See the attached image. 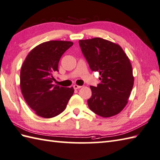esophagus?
<instances>
[{"label":"esophagus","instance_id":"obj_1","mask_svg":"<svg viewBox=\"0 0 160 160\" xmlns=\"http://www.w3.org/2000/svg\"><path fill=\"white\" fill-rule=\"evenodd\" d=\"M73 88H74V90H77V89H79V88H81V86H78V85H74Z\"/></svg>","mask_w":160,"mask_h":160}]
</instances>
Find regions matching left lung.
Returning a JSON list of instances; mask_svg holds the SVG:
<instances>
[{
  "instance_id": "8db88e82",
  "label": "left lung",
  "mask_w": 160,
  "mask_h": 160,
  "mask_svg": "<svg viewBox=\"0 0 160 160\" xmlns=\"http://www.w3.org/2000/svg\"><path fill=\"white\" fill-rule=\"evenodd\" d=\"M92 71L99 72L101 83L90 86V109L103 117L116 115L124 108L134 84L132 66L120 45L102 38L79 41Z\"/></svg>"
}]
</instances>
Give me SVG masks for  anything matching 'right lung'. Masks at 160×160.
Wrapping results in <instances>:
<instances>
[{
    "label": "right lung",
    "instance_id": "add662e5",
    "mask_svg": "<svg viewBox=\"0 0 160 160\" xmlns=\"http://www.w3.org/2000/svg\"><path fill=\"white\" fill-rule=\"evenodd\" d=\"M73 43L50 41L35 47L25 58L21 70V92L28 106L43 118H52L66 109L74 88L53 84L62 55Z\"/></svg>",
    "mask_w": 160,
    "mask_h": 160
}]
</instances>
